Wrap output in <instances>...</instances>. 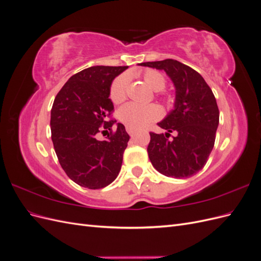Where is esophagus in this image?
Listing matches in <instances>:
<instances>
[{
    "instance_id": "obj_1",
    "label": "esophagus",
    "mask_w": 261,
    "mask_h": 261,
    "mask_svg": "<svg viewBox=\"0 0 261 261\" xmlns=\"http://www.w3.org/2000/svg\"><path fill=\"white\" fill-rule=\"evenodd\" d=\"M126 132H127V133L129 134V135L132 136V135H133V134H134V133H135V129H134V128H132V127H126Z\"/></svg>"
}]
</instances>
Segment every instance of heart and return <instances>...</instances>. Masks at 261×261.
I'll return each instance as SVG.
<instances>
[{"instance_id":"heart-1","label":"heart","mask_w":261,"mask_h":261,"mask_svg":"<svg viewBox=\"0 0 261 261\" xmlns=\"http://www.w3.org/2000/svg\"><path fill=\"white\" fill-rule=\"evenodd\" d=\"M144 82L154 91H162L167 86V80L162 73L155 69H146L140 74ZM129 84V76L122 74L113 81L110 88V98L115 105H120L127 97V88ZM161 116V109L155 105L138 106L135 103L125 105L118 111L120 121L134 129L143 128L149 123L159 120Z\"/></svg>"}]
</instances>
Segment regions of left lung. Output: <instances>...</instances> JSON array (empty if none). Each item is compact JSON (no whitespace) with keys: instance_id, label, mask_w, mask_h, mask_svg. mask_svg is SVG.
<instances>
[{"instance_id":"1","label":"left lung","mask_w":261,"mask_h":261,"mask_svg":"<svg viewBox=\"0 0 261 261\" xmlns=\"http://www.w3.org/2000/svg\"><path fill=\"white\" fill-rule=\"evenodd\" d=\"M140 65L163 69L175 86L174 110L158 123L168 133L150 132L149 159L165 176H193L206 165L215 146L220 114L215 94L198 72L176 60ZM171 132L177 135L169 140Z\"/></svg>"}]
</instances>
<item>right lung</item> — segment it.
Instances as JSON below:
<instances>
[{
	"instance_id": "add662e5",
	"label": "right lung",
	"mask_w": 261,
	"mask_h": 261,
	"mask_svg": "<svg viewBox=\"0 0 261 261\" xmlns=\"http://www.w3.org/2000/svg\"><path fill=\"white\" fill-rule=\"evenodd\" d=\"M126 68L83 69L69 78L54 99L50 125L55 153L67 176L80 186L103 188L121 170L129 135L121 123L112 130L116 121H108L114 111L109 96L113 80ZM101 129L112 130L106 141L96 139Z\"/></svg>"
}]
</instances>
